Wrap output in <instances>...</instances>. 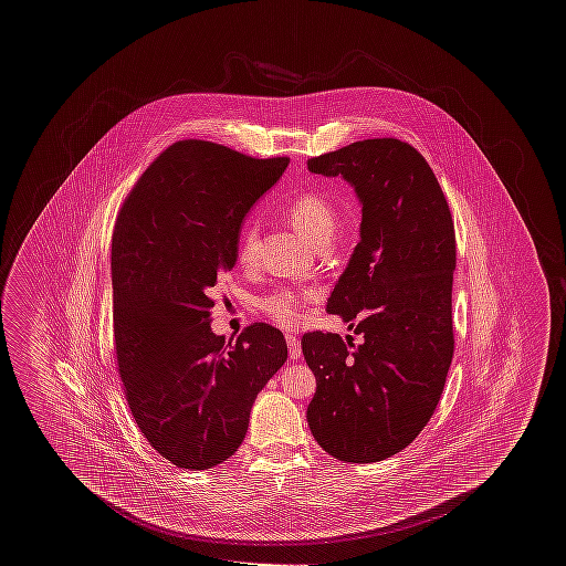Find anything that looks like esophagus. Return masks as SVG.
Masks as SVG:
<instances>
[{"mask_svg": "<svg viewBox=\"0 0 566 566\" xmlns=\"http://www.w3.org/2000/svg\"><path fill=\"white\" fill-rule=\"evenodd\" d=\"M286 344H289V350H291V358L293 360L301 358V342L296 339L295 335H286Z\"/></svg>", "mask_w": 566, "mask_h": 566, "instance_id": "34e87169", "label": "esophagus"}]
</instances>
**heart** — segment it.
Listing matches in <instances>:
<instances>
[{
    "label": "heart",
    "mask_w": 566,
    "mask_h": 566,
    "mask_svg": "<svg viewBox=\"0 0 566 566\" xmlns=\"http://www.w3.org/2000/svg\"><path fill=\"white\" fill-rule=\"evenodd\" d=\"M286 218L289 222L298 231L303 240H307L314 245H324L333 238L335 227H337V214L333 206L316 192H303L295 197L286 206ZM259 248V224L256 220H245L240 229L238 238V261L242 265H250L256 256ZM318 296V291L314 289H277L270 295L263 296L259 301V307L270 316L271 321L284 326H293L301 316L303 305L314 301Z\"/></svg>",
    "instance_id": "heart-1"
}]
</instances>
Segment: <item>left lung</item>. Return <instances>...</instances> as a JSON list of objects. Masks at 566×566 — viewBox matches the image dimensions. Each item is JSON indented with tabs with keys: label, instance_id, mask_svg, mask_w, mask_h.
Wrapping results in <instances>:
<instances>
[{
	"label": "left lung",
	"instance_id": "obj_1",
	"mask_svg": "<svg viewBox=\"0 0 566 566\" xmlns=\"http://www.w3.org/2000/svg\"><path fill=\"white\" fill-rule=\"evenodd\" d=\"M307 169L342 176L363 206L360 242L326 303L363 342L303 335L316 376L307 424L331 457L386 460L427 427L452 365L454 220L429 163L401 139L354 142Z\"/></svg>",
	"mask_w": 566,
	"mask_h": 566
}]
</instances>
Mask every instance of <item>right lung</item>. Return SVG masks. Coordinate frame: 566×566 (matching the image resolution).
<instances>
[{"label": "right lung", "mask_w": 566, "mask_h": 566, "mask_svg": "<svg viewBox=\"0 0 566 566\" xmlns=\"http://www.w3.org/2000/svg\"><path fill=\"white\" fill-rule=\"evenodd\" d=\"M289 157L254 159L203 139L171 144L135 182L112 233L114 350L137 429L171 464L233 457L250 409L286 363L282 331L212 333L210 289L238 261L243 218Z\"/></svg>", "instance_id": "add662e5"}]
</instances>
